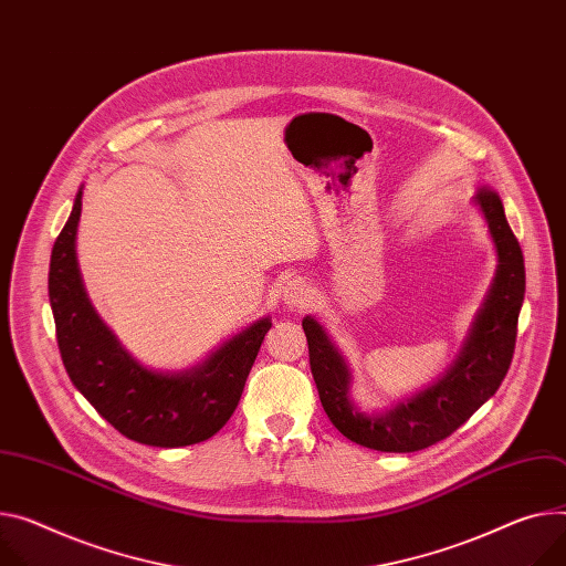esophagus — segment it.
<instances>
[{
	"mask_svg": "<svg viewBox=\"0 0 566 566\" xmlns=\"http://www.w3.org/2000/svg\"><path fill=\"white\" fill-rule=\"evenodd\" d=\"M283 303L290 311H303L313 303V290L303 279H292L283 287Z\"/></svg>",
	"mask_w": 566,
	"mask_h": 566,
	"instance_id": "1",
	"label": "esophagus"
}]
</instances>
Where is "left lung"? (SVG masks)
<instances>
[{
  "label": "left lung",
  "instance_id": "8db88e82",
  "mask_svg": "<svg viewBox=\"0 0 566 566\" xmlns=\"http://www.w3.org/2000/svg\"><path fill=\"white\" fill-rule=\"evenodd\" d=\"M473 201L481 208L496 247V276L481 313L469 328L460 356L423 392L385 412H363L349 395L352 371L344 356L315 317H303L301 326L308 337L311 369L319 401L346 440L385 453L428 449L447 440L496 395L503 382L512 363L518 311L526 292L524 253L505 220L501 197L490 188H481Z\"/></svg>",
  "mask_w": 566,
  "mask_h": 566
}]
</instances>
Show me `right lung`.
Here are the masks:
<instances>
[{"label":"right lung","instance_id":"right-lung-1","mask_svg":"<svg viewBox=\"0 0 566 566\" xmlns=\"http://www.w3.org/2000/svg\"><path fill=\"white\" fill-rule=\"evenodd\" d=\"M81 190L50 260V303L65 371L124 438L160 449L206 442L235 412L272 319L263 317L186 371H154L93 308L76 263Z\"/></svg>","mask_w":566,"mask_h":566}]
</instances>
